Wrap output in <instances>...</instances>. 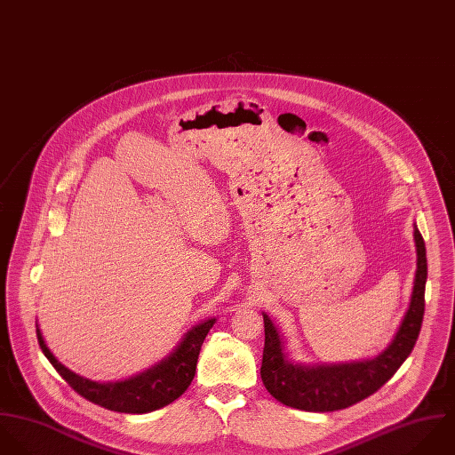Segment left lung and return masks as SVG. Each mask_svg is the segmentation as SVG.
Returning <instances> with one entry per match:
<instances>
[{
  "instance_id": "obj_1",
  "label": "left lung",
  "mask_w": 455,
  "mask_h": 455,
  "mask_svg": "<svg viewBox=\"0 0 455 455\" xmlns=\"http://www.w3.org/2000/svg\"><path fill=\"white\" fill-rule=\"evenodd\" d=\"M413 237L417 246V273L410 307L392 343L378 357L363 363L331 365L291 363L284 354V343L271 318L264 313L266 345L260 376L274 399L304 411H336L369 397L394 376L417 343L426 307L427 259L426 244L417 227Z\"/></svg>"
}]
</instances>
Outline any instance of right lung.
Returning a JSON list of instances; mask_svg holds the SVG:
<instances>
[{
    "label": "right lung",
    "mask_w": 455,
    "mask_h": 455,
    "mask_svg": "<svg viewBox=\"0 0 455 455\" xmlns=\"http://www.w3.org/2000/svg\"><path fill=\"white\" fill-rule=\"evenodd\" d=\"M214 322L216 320L211 318L195 325L186 332L180 347L167 359L139 376L116 383H98L86 379L58 363V359L47 348L38 325L36 338L44 355L79 395L110 411L149 413L171 404L189 387L196 371L202 343Z\"/></svg>",
    "instance_id": "obj_1"
}]
</instances>
